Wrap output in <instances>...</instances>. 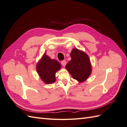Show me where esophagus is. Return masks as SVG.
<instances>
[{"label":"esophagus","instance_id":"34e87169","mask_svg":"<svg viewBox=\"0 0 127 127\" xmlns=\"http://www.w3.org/2000/svg\"><path fill=\"white\" fill-rule=\"evenodd\" d=\"M66 60H63V61H62L61 62V64L63 65V66H64V67L65 66H66Z\"/></svg>","mask_w":127,"mask_h":127}]
</instances>
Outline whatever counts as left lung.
Listing matches in <instances>:
<instances>
[{
    "instance_id": "8db88e82",
    "label": "left lung",
    "mask_w": 127,
    "mask_h": 127,
    "mask_svg": "<svg viewBox=\"0 0 127 127\" xmlns=\"http://www.w3.org/2000/svg\"><path fill=\"white\" fill-rule=\"evenodd\" d=\"M70 56L71 60L66 64V69L73 78L79 82H84L90 76L92 71L89 57L77 49H72Z\"/></svg>"
}]
</instances>
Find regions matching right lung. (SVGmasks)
Returning a JSON list of instances; mask_svg holds the SVG:
<instances>
[{"instance_id": "add662e5", "label": "right lung", "mask_w": 127, "mask_h": 127, "mask_svg": "<svg viewBox=\"0 0 127 127\" xmlns=\"http://www.w3.org/2000/svg\"><path fill=\"white\" fill-rule=\"evenodd\" d=\"M61 68L58 61L51 59L44 53L37 64L36 70L41 79L46 84H52L56 80V73Z\"/></svg>"}]
</instances>
